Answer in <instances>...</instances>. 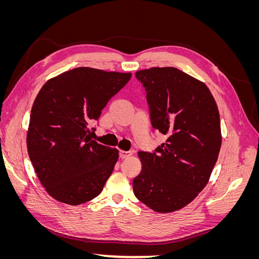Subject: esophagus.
Here are the masks:
<instances>
[{"mask_svg": "<svg viewBox=\"0 0 259 259\" xmlns=\"http://www.w3.org/2000/svg\"><path fill=\"white\" fill-rule=\"evenodd\" d=\"M119 154H120V158H121V159H125V158H127V156L132 155V152H131V151H123V150H120Z\"/></svg>", "mask_w": 259, "mask_h": 259, "instance_id": "esophagus-1", "label": "esophagus"}]
</instances>
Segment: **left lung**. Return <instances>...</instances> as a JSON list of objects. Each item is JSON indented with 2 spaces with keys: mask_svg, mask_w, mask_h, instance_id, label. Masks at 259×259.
<instances>
[{
  "mask_svg": "<svg viewBox=\"0 0 259 259\" xmlns=\"http://www.w3.org/2000/svg\"><path fill=\"white\" fill-rule=\"evenodd\" d=\"M147 94L151 126L165 136L153 152L138 151L143 168L135 197L159 213L183 208L208 182L222 146L221 119L207 86L173 67L135 73Z\"/></svg>",
  "mask_w": 259,
  "mask_h": 259,
  "instance_id": "8db88e82",
  "label": "left lung"
}]
</instances>
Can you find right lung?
Segmentation results:
<instances>
[{
    "label": "right lung",
    "instance_id": "1",
    "mask_svg": "<svg viewBox=\"0 0 259 259\" xmlns=\"http://www.w3.org/2000/svg\"><path fill=\"white\" fill-rule=\"evenodd\" d=\"M131 76L80 67L51 79L38 92L27 147L38 179L55 200L79 205L103 191L119 152L92 140L88 126Z\"/></svg>",
    "mask_w": 259,
    "mask_h": 259
}]
</instances>
